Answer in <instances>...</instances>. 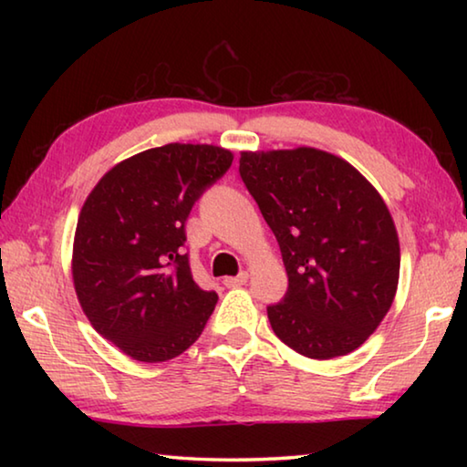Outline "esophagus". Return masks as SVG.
<instances>
[{
  "label": "esophagus",
  "instance_id": "obj_1",
  "mask_svg": "<svg viewBox=\"0 0 467 467\" xmlns=\"http://www.w3.org/2000/svg\"><path fill=\"white\" fill-rule=\"evenodd\" d=\"M247 280H249V274L241 272L239 275H231V278H224V286L226 288H236V286H243V284H247Z\"/></svg>",
  "mask_w": 467,
  "mask_h": 467
}]
</instances>
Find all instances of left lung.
<instances>
[{
	"mask_svg": "<svg viewBox=\"0 0 467 467\" xmlns=\"http://www.w3.org/2000/svg\"><path fill=\"white\" fill-rule=\"evenodd\" d=\"M239 172L280 244L288 290L274 334L306 358L357 350L389 311L400 241L377 189L317 148L241 152Z\"/></svg>",
	"mask_w": 467,
	"mask_h": 467,
	"instance_id": "8db88e82",
	"label": "left lung"
}]
</instances>
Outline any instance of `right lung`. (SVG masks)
<instances>
[{
	"label": "right lung",
	"instance_id": "right-lung-1",
	"mask_svg": "<svg viewBox=\"0 0 467 467\" xmlns=\"http://www.w3.org/2000/svg\"><path fill=\"white\" fill-rule=\"evenodd\" d=\"M231 150L210 144L150 148L115 164L82 205L72 275L99 334L140 362L183 354L218 303L197 286L185 223L193 203L231 169Z\"/></svg>",
	"mask_w": 467,
	"mask_h": 467
}]
</instances>
